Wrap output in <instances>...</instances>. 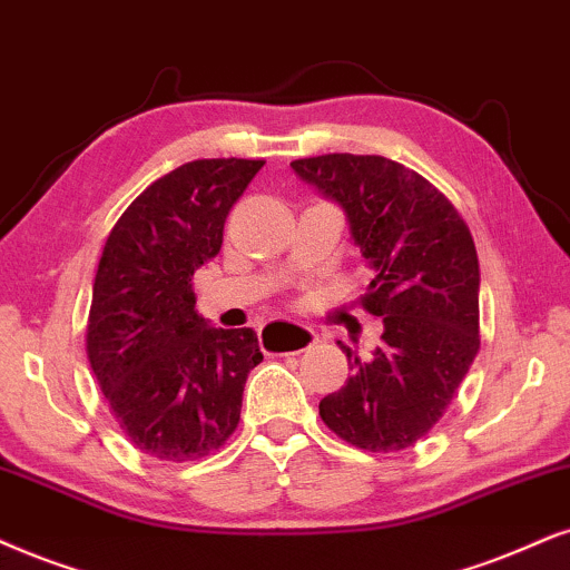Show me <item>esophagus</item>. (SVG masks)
Listing matches in <instances>:
<instances>
[{"mask_svg": "<svg viewBox=\"0 0 570 570\" xmlns=\"http://www.w3.org/2000/svg\"><path fill=\"white\" fill-rule=\"evenodd\" d=\"M265 338H268L271 347H276L286 355H299L307 347H313L318 342V334L307 326H297V323H273V326L265 331Z\"/></svg>", "mask_w": 570, "mask_h": 570, "instance_id": "34e87169", "label": "esophagus"}]
</instances>
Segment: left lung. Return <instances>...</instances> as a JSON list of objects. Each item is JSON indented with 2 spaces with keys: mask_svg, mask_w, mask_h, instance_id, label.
Segmentation results:
<instances>
[{
  "mask_svg": "<svg viewBox=\"0 0 570 570\" xmlns=\"http://www.w3.org/2000/svg\"><path fill=\"white\" fill-rule=\"evenodd\" d=\"M347 215L371 265L363 307L384 323L371 360L347 344L352 376L321 400L323 423L365 452H397L426 436L479 352L476 244L452 202L405 165L381 155L294 160Z\"/></svg>",
  "mask_w": 570,
  "mask_h": 570,
  "instance_id": "obj_1",
  "label": "left lung"
}]
</instances>
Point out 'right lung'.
Segmentation results:
<instances>
[{
	"instance_id": "obj_1",
	"label": "right lung",
	"mask_w": 570,
	"mask_h": 570,
	"mask_svg": "<svg viewBox=\"0 0 570 570\" xmlns=\"http://www.w3.org/2000/svg\"><path fill=\"white\" fill-rule=\"evenodd\" d=\"M263 160H194L149 184L107 236L94 278L86 352L134 446L184 463L239 426L252 328H213L191 276L220 252L223 223Z\"/></svg>"
}]
</instances>
